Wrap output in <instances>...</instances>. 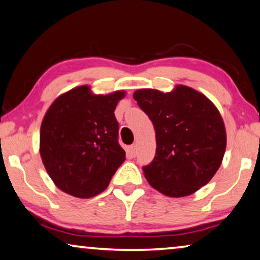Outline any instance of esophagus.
Segmentation results:
<instances>
[{
  "label": "esophagus",
  "instance_id": "esophagus-1",
  "mask_svg": "<svg viewBox=\"0 0 260 260\" xmlns=\"http://www.w3.org/2000/svg\"><path fill=\"white\" fill-rule=\"evenodd\" d=\"M128 151H129V153L132 154L133 157H136V154H137V145L136 144L131 145V146L128 147Z\"/></svg>",
  "mask_w": 260,
  "mask_h": 260
}]
</instances>
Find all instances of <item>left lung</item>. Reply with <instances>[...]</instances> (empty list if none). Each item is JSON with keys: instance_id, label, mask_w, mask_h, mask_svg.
Returning <instances> with one entry per match:
<instances>
[{"instance_id": "obj_1", "label": "left lung", "mask_w": 260, "mask_h": 260, "mask_svg": "<svg viewBox=\"0 0 260 260\" xmlns=\"http://www.w3.org/2000/svg\"><path fill=\"white\" fill-rule=\"evenodd\" d=\"M133 98L155 131V155L143 168L152 188L183 197L206 185L226 151V128L214 103L185 85L171 92L139 89Z\"/></svg>"}]
</instances>
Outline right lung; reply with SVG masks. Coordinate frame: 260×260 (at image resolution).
I'll use <instances>...</instances> for the list:
<instances>
[{"instance_id": "1", "label": "right lung", "mask_w": 260, "mask_h": 260, "mask_svg": "<svg viewBox=\"0 0 260 260\" xmlns=\"http://www.w3.org/2000/svg\"><path fill=\"white\" fill-rule=\"evenodd\" d=\"M126 92L92 94L90 86L71 89L54 100L40 128V155L61 191L90 199L109 185L126 159L119 145L115 110Z\"/></svg>"}]
</instances>
